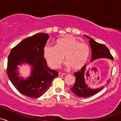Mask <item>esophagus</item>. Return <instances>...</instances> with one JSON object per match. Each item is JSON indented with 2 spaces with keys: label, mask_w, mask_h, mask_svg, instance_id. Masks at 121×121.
<instances>
[{
  "label": "esophagus",
  "mask_w": 121,
  "mask_h": 121,
  "mask_svg": "<svg viewBox=\"0 0 121 121\" xmlns=\"http://www.w3.org/2000/svg\"><path fill=\"white\" fill-rule=\"evenodd\" d=\"M64 75H65V74H64V73H58V76L59 77H62V76H64Z\"/></svg>",
  "instance_id": "1"
}]
</instances>
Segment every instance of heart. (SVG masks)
I'll use <instances>...</instances> for the list:
<instances>
[{
    "instance_id": "heart-1",
    "label": "heart",
    "mask_w": 121,
    "mask_h": 121,
    "mask_svg": "<svg viewBox=\"0 0 121 121\" xmlns=\"http://www.w3.org/2000/svg\"><path fill=\"white\" fill-rule=\"evenodd\" d=\"M90 55L88 45L80 43L70 36L58 39L56 46L46 45L44 47V56L51 67L57 68L63 62L64 57L66 65L73 70H80L87 62Z\"/></svg>"
}]
</instances>
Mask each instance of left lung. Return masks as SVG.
<instances>
[{
  "label": "left lung",
  "mask_w": 121,
  "mask_h": 121,
  "mask_svg": "<svg viewBox=\"0 0 121 121\" xmlns=\"http://www.w3.org/2000/svg\"><path fill=\"white\" fill-rule=\"evenodd\" d=\"M84 36L89 39V43L92 51L91 63L95 60L101 58H108L113 61V57L111 54L110 52L105 45L96 42L93 39L89 36L86 35H84ZM88 65H84L80 71L74 73L76 79L74 85L73 87L71 88V90L74 94L79 97H88L94 95L99 92L105 86L108 85L110 82V80H109L104 86L99 88H92L90 87V85L86 82V79L88 78V71H86V67Z\"/></svg>",
  "instance_id": "left-lung-1"
}]
</instances>
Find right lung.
I'll return each instance as SVG.
<instances>
[{
  "mask_svg": "<svg viewBox=\"0 0 121 121\" xmlns=\"http://www.w3.org/2000/svg\"><path fill=\"white\" fill-rule=\"evenodd\" d=\"M49 36L38 33L26 38L10 52L8 58L7 73L14 87L24 95L39 98L50 86L58 73L50 69L44 58V47ZM28 64L31 66L30 75L26 79L20 76L18 66Z\"/></svg>",
  "mask_w": 121,
  "mask_h": 121,
  "instance_id": "obj_1",
  "label": "right lung"
}]
</instances>
